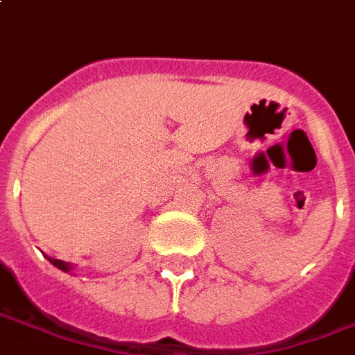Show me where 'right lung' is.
I'll return each instance as SVG.
<instances>
[{"label":"right lung","instance_id":"1","mask_svg":"<svg viewBox=\"0 0 355 355\" xmlns=\"http://www.w3.org/2000/svg\"><path fill=\"white\" fill-rule=\"evenodd\" d=\"M46 259H49V261H51V263L54 265V267H58V269H62V271H64V272H69L71 269H73V265L67 263V261H62V259H52V258H49V256H46Z\"/></svg>","mask_w":355,"mask_h":355}]
</instances>
